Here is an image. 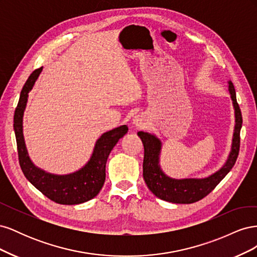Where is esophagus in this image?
Wrapping results in <instances>:
<instances>
[{"instance_id":"34e87169","label":"esophagus","mask_w":257,"mask_h":257,"mask_svg":"<svg viewBox=\"0 0 257 257\" xmlns=\"http://www.w3.org/2000/svg\"><path fill=\"white\" fill-rule=\"evenodd\" d=\"M133 124L136 127H143L145 125V122H144V119L142 118V115H137L133 120Z\"/></svg>"}]
</instances>
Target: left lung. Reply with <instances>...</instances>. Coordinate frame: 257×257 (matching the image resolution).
Returning <instances> with one entry per match:
<instances>
[{"label":"left lung","mask_w":257,"mask_h":257,"mask_svg":"<svg viewBox=\"0 0 257 257\" xmlns=\"http://www.w3.org/2000/svg\"><path fill=\"white\" fill-rule=\"evenodd\" d=\"M228 91L235 110V127L232 134L231 148L228 158L224 165L215 173L205 178H183L176 179L167 176L160 165L162 142L154 134L148 132H138L144 144V179L145 182L155 196L175 204H192L207 196L222 179L226 176L238 158L240 147V130L242 126V115L236 99L234 84L228 81Z\"/></svg>","instance_id":"left-lung-1"}]
</instances>
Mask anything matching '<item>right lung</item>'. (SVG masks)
Segmentation results:
<instances>
[{
	"label": "right lung",
	"instance_id": "add662e5",
	"mask_svg": "<svg viewBox=\"0 0 257 257\" xmlns=\"http://www.w3.org/2000/svg\"><path fill=\"white\" fill-rule=\"evenodd\" d=\"M43 67L30 75L23 85L20 98L14 115V131L16 135L19 164L23 175L35 188L54 203L61 205H78L94 198L102 190L106 178V162L113 147L127 133L128 127L121 125L104 133L94 146L87 164L74 173L56 175L37 167L30 159L23 136V113H25L30 91L41 75Z\"/></svg>",
	"mask_w": 257,
	"mask_h": 257
}]
</instances>
